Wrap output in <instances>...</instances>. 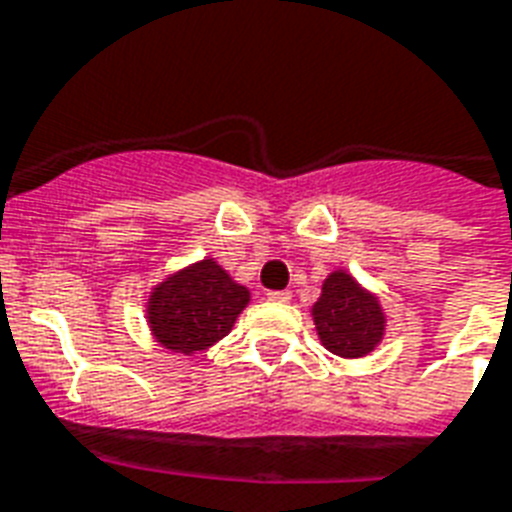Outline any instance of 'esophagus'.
I'll return each mask as SVG.
<instances>
[{"mask_svg":"<svg viewBox=\"0 0 512 512\" xmlns=\"http://www.w3.org/2000/svg\"><path fill=\"white\" fill-rule=\"evenodd\" d=\"M270 302H278V305H286L292 299V292H268Z\"/></svg>","mask_w":512,"mask_h":512,"instance_id":"1","label":"esophagus"}]
</instances>
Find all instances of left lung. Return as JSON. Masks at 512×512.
Segmentation results:
<instances>
[{"instance_id": "left-lung-1", "label": "left lung", "mask_w": 512, "mask_h": 512, "mask_svg": "<svg viewBox=\"0 0 512 512\" xmlns=\"http://www.w3.org/2000/svg\"><path fill=\"white\" fill-rule=\"evenodd\" d=\"M310 313L318 339L336 357L357 360L371 355L384 339V307L371 289L342 268L328 273Z\"/></svg>"}]
</instances>
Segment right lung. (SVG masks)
<instances>
[{"label": "right lung", "instance_id": "1", "mask_svg": "<svg viewBox=\"0 0 512 512\" xmlns=\"http://www.w3.org/2000/svg\"><path fill=\"white\" fill-rule=\"evenodd\" d=\"M247 305V286L236 284L213 257H205L152 286L147 323L160 347L197 355L228 336Z\"/></svg>", "mask_w": 512, "mask_h": 512}]
</instances>
